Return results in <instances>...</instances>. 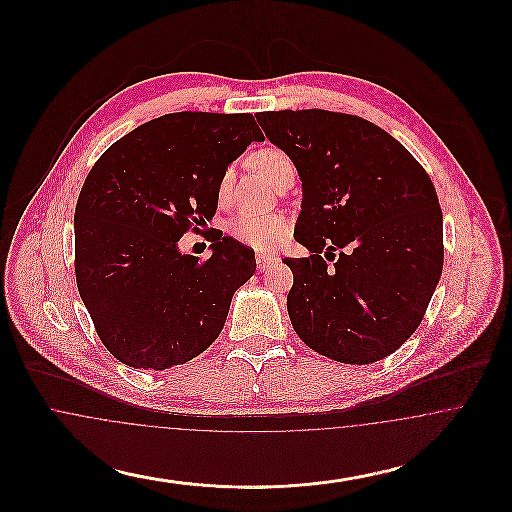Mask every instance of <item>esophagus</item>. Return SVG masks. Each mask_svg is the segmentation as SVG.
I'll use <instances>...</instances> for the list:
<instances>
[{
	"label": "esophagus",
	"mask_w": 512,
	"mask_h": 512,
	"mask_svg": "<svg viewBox=\"0 0 512 512\" xmlns=\"http://www.w3.org/2000/svg\"><path fill=\"white\" fill-rule=\"evenodd\" d=\"M255 261H257V268H259L261 272H265V270H268V268L272 267L274 263H278V257H272V255H265V253H257Z\"/></svg>",
	"instance_id": "obj_1"
}]
</instances>
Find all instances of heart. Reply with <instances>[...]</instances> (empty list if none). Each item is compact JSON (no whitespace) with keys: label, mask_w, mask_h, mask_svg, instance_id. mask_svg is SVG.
<instances>
[{"label":"heart","mask_w":512,"mask_h":512,"mask_svg":"<svg viewBox=\"0 0 512 512\" xmlns=\"http://www.w3.org/2000/svg\"><path fill=\"white\" fill-rule=\"evenodd\" d=\"M249 167L257 172L267 184L274 186L284 174L292 171V161L290 157L278 149V147H261L251 153L249 157ZM230 184V172H224L219 182V195L226 194ZM290 224L288 220L280 215H270V217H240L232 222V236L259 251H268L278 244H282L288 236Z\"/></svg>","instance_id":"1"}]
</instances>
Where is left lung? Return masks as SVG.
Here are the masks:
<instances>
[{
    "label": "left lung",
    "instance_id": "left-lung-1",
    "mask_svg": "<svg viewBox=\"0 0 512 512\" xmlns=\"http://www.w3.org/2000/svg\"><path fill=\"white\" fill-rule=\"evenodd\" d=\"M303 184L292 268L293 330L320 355L376 363L422 322L443 268V219L430 176L380 126L324 109L255 115ZM341 251L334 268L319 255Z\"/></svg>",
    "mask_w": 512,
    "mask_h": 512
}]
</instances>
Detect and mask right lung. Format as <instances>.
Segmentation results:
<instances>
[{
    "label": "right lung",
    "instance_id": "add662e5",
    "mask_svg": "<svg viewBox=\"0 0 512 512\" xmlns=\"http://www.w3.org/2000/svg\"><path fill=\"white\" fill-rule=\"evenodd\" d=\"M263 140L249 113H171L115 142L86 176L74 213L76 286L124 365H184L219 338L255 253L220 232L199 261L178 240L213 219L222 174Z\"/></svg>",
    "mask_w": 512,
    "mask_h": 512
}]
</instances>
